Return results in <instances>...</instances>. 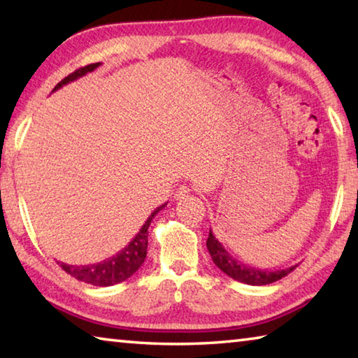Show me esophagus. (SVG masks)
<instances>
[{"mask_svg": "<svg viewBox=\"0 0 358 358\" xmlns=\"http://www.w3.org/2000/svg\"><path fill=\"white\" fill-rule=\"evenodd\" d=\"M191 192V189H189V186H180L178 189H177V192H175V199H177V201H180V199H185L187 194Z\"/></svg>", "mask_w": 358, "mask_h": 358, "instance_id": "esophagus-1", "label": "esophagus"}]
</instances>
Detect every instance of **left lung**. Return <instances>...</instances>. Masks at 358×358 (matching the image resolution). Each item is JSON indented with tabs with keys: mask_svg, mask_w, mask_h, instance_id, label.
<instances>
[{
	"mask_svg": "<svg viewBox=\"0 0 358 358\" xmlns=\"http://www.w3.org/2000/svg\"><path fill=\"white\" fill-rule=\"evenodd\" d=\"M207 248L217 268L232 278V280L250 284V286H265V284L275 282L289 275L296 266L294 265L284 270H259L256 266L240 262V260L235 259L232 254H229V251L222 246L221 241H217L213 232H211V229L207 238Z\"/></svg>",
	"mask_w": 358,
	"mask_h": 358,
	"instance_id": "left-lung-1",
	"label": "left lung"
}]
</instances>
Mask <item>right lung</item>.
Listing matches in <instances>:
<instances>
[{
	"label": "right lung",
	"instance_id": "right-lung-1",
	"mask_svg": "<svg viewBox=\"0 0 358 358\" xmlns=\"http://www.w3.org/2000/svg\"><path fill=\"white\" fill-rule=\"evenodd\" d=\"M101 63H94V64H88L85 68L77 69L76 72H72L66 78H63L53 92H57L63 87V85H68L69 82H74L77 78L83 77L88 72L94 71L96 68H99ZM167 203L157 207L153 213L148 216V220L145 221L142 229L136 234V237L132 238L128 245H126L123 250L118 251L115 256L108 257L102 262L98 264H88V265H68L59 262L62 268L69 273L71 276H74L76 280L83 281L87 284H93V286H99V287H107V286H113V284L123 282L131 278L136 271L141 268L145 257H147V248H148V227L150 222L153 221L155 215L159 213V210L166 207Z\"/></svg>",
	"mask_w": 358,
	"mask_h": 358
}]
</instances>
